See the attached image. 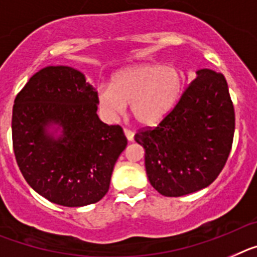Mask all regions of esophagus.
Instances as JSON below:
<instances>
[{"instance_id":"obj_1","label":"esophagus","mask_w":257,"mask_h":257,"mask_svg":"<svg viewBox=\"0 0 257 257\" xmlns=\"http://www.w3.org/2000/svg\"><path fill=\"white\" fill-rule=\"evenodd\" d=\"M124 135H125V137H126V140H128L129 142L131 141H133V138H135V133H133V132L131 131V129H124Z\"/></svg>"}]
</instances>
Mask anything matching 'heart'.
<instances>
[{"label": "heart", "mask_w": 257, "mask_h": 257, "mask_svg": "<svg viewBox=\"0 0 257 257\" xmlns=\"http://www.w3.org/2000/svg\"><path fill=\"white\" fill-rule=\"evenodd\" d=\"M182 88V75L175 67L136 64L117 71L110 85L98 89V103L111 119L122 115L129 103L140 125L155 126L175 108Z\"/></svg>", "instance_id": "obj_1"}]
</instances>
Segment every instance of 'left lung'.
<instances>
[{"label": "left lung", "instance_id": "8db88e82", "mask_svg": "<svg viewBox=\"0 0 257 257\" xmlns=\"http://www.w3.org/2000/svg\"><path fill=\"white\" fill-rule=\"evenodd\" d=\"M234 128V107L224 75L208 68L196 71L159 125L135 136L145 149L151 186L164 196H182L211 185L230 154Z\"/></svg>", "mask_w": 257, "mask_h": 257}]
</instances>
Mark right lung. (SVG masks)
<instances>
[{"instance_id":"right-lung-1","label":"right lung","mask_w":257,"mask_h":257,"mask_svg":"<svg viewBox=\"0 0 257 257\" xmlns=\"http://www.w3.org/2000/svg\"><path fill=\"white\" fill-rule=\"evenodd\" d=\"M98 93L68 66L36 72L13 107L15 159L36 193L64 207L101 200L113 166L126 147L121 126L97 115Z\"/></svg>"}]
</instances>
